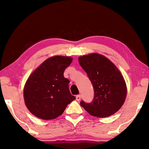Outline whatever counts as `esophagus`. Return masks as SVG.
I'll use <instances>...</instances> for the list:
<instances>
[{"label": "esophagus", "mask_w": 149, "mask_h": 149, "mask_svg": "<svg viewBox=\"0 0 149 149\" xmlns=\"http://www.w3.org/2000/svg\"><path fill=\"white\" fill-rule=\"evenodd\" d=\"M76 100H77V101H79V100H81V95H78L76 96Z\"/></svg>", "instance_id": "esophagus-1"}]
</instances>
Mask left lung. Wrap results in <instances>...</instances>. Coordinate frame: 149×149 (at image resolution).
Segmentation results:
<instances>
[{"instance_id": "left-lung-1", "label": "left lung", "mask_w": 149, "mask_h": 149, "mask_svg": "<svg viewBox=\"0 0 149 149\" xmlns=\"http://www.w3.org/2000/svg\"><path fill=\"white\" fill-rule=\"evenodd\" d=\"M94 89V97L89 103L80 104L93 116L105 118L114 114L122 107L127 95L123 77L116 66L107 58L91 54L79 58Z\"/></svg>"}]
</instances>
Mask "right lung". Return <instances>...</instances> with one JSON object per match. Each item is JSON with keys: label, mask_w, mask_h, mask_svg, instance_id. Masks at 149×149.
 <instances>
[{"label": "right lung", "mask_w": 149, "mask_h": 149, "mask_svg": "<svg viewBox=\"0 0 149 149\" xmlns=\"http://www.w3.org/2000/svg\"><path fill=\"white\" fill-rule=\"evenodd\" d=\"M72 61L68 56L49 58L30 75L24 96L32 114L42 120L54 119L75 99L70 91L69 79L64 77V70Z\"/></svg>", "instance_id": "add662e5"}]
</instances>
